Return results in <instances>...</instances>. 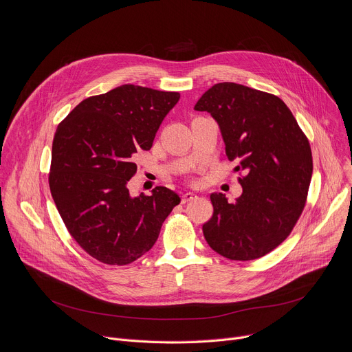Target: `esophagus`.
<instances>
[{
    "instance_id": "obj_1",
    "label": "esophagus",
    "mask_w": 352,
    "mask_h": 352,
    "mask_svg": "<svg viewBox=\"0 0 352 352\" xmlns=\"http://www.w3.org/2000/svg\"><path fill=\"white\" fill-rule=\"evenodd\" d=\"M196 197V195L195 193H192V192H186V193H184L182 195V197H181V202L182 204H188V202H190V200H193Z\"/></svg>"
}]
</instances>
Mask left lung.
<instances>
[{"instance_id": "obj_1", "label": "left lung", "mask_w": 352, "mask_h": 352, "mask_svg": "<svg viewBox=\"0 0 352 352\" xmlns=\"http://www.w3.org/2000/svg\"><path fill=\"white\" fill-rule=\"evenodd\" d=\"M217 121L242 195L230 204L212 193L204 224L209 246L230 261L259 259L276 249L302 214L314 162L307 135L283 100L243 85L216 83L195 104Z\"/></svg>"}]
</instances>
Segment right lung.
I'll return each mask as SVG.
<instances>
[{
	"instance_id": "add662e5",
	"label": "right lung",
	"mask_w": 352,
	"mask_h": 352,
	"mask_svg": "<svg viewBox=\"0 0 352 352\" xmlns=\"http://www.w3.org/2000/svg\"><path fill=\"white\" fill-rule=\"evenodd\" d=\"M179 93L122 85L85 98L58 125L48 184L76 243L96 261L125 266L152 249L179 204L166 186L129 195L139 150H150Z\"/></svg>"
}]
</instances>
